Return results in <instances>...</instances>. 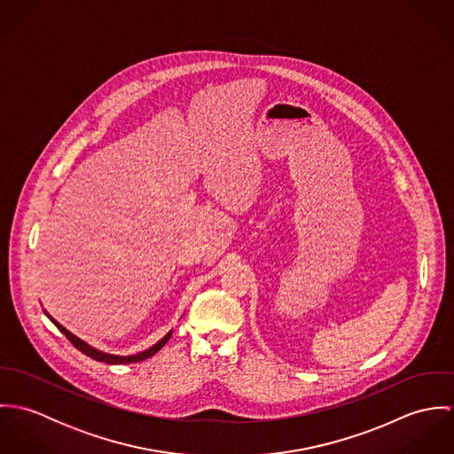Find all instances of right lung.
<instances>
[{
	"label": "right lung",
	"instance_id": "1",
	"mask_svg": "<svg viewBox=\"0 0 454 454\" xmlns=\"http://www.w3.org/2000/svg\"><path fill=\"white\" fill-rule=\"evenodd\" d=\"M43 313L49 317V320H51L52 324L56 325V326L65 333L66 337L71 340V344H73L76 349H80L82 353H85L87 356H90V358H94V360H98V362L114 364V365H117V364H134V362H141V360H146V358L153 356V355L169 340V337L173 335V330H169V332H168L160 340H157L153 346H150V348L145 349V351L134 353V355H114V353H106V351H101V349H98V348L87 344L85 340H82L80 337H76L74 333H71L69 330H66L65 326L59 324V322H56L45 309H43Z\"/></svg>",
	"mask_w": 454,
	"mask_h": 454
}]
</instances>
